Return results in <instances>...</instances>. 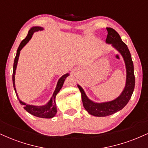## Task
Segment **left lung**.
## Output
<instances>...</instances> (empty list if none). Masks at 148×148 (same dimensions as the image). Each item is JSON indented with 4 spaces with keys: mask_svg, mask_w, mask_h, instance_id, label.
I'll return each instance as SVG.
<instances>
[{
    "mask_svg": "<svg viewBox=\"0 0 148 148\" xmlns=\"http://www.w3.org/2000/svg\"><path fill=\"white\" fill-rule=\"evenodd\" d=\"M106 30L108 35L106 43L111 45L113 48L116 49L122 56L125 62L126 68V83L123 90L118 97L111 101L100 103L90 99L86 95L83 88L80 85H77L81 93V99L85 109L88 112V113L97 117L108 116L123 109L130 101L135 86L134 64L128 47L126 44L122 41L121 37L114 29L106 28Z\"/></svg>",
    "mask_w": 148,
    "mask_h": 148,
    "instance_id": "1",
    "label": "left lung"
}]
</instances>
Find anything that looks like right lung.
I'll return each instance as SVG.
<instances>
[{"mask_svg": "<svg viewBox=\"0 0 148 148\" xmlns=\"http://www.w3.org/2000/svg\"><path fill=\"white\" fill-rule=\"evenodd\" d=\"M44 28L40 26H33L28 31V35L24 40H23L20 44L19 47L17 49V51H16V57L14 58V66H13V74H12V81H13V86H14L15 92H16V95L17 97L18 101L22 106H23V108L27 112L30 113L31 115H34V116L38 117V118H52L55 116L56 114L57 113V108H56V97L57 94L59 92V91L60 90V89L62 88L63 84L65 81V79L67 76H69V73L62 75L61 77L59 79L58 81L56 87L55 88V90H54L53 93L49 101L47 102L46 104L42 105V106H35V105L33 104H28V103L23 102L18 97L17 92H16V86H15V74H16V67H17V63L18 60V57L20 55V51L23 47H25V45L30 41V39L33 37L34 33L37 31H41L43 30Z\"/></svg>", "mask_w": 148, "mask_h": 148, "instance_id": "add662e5", "label": "right lung"}]
</instances>
